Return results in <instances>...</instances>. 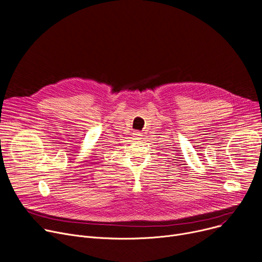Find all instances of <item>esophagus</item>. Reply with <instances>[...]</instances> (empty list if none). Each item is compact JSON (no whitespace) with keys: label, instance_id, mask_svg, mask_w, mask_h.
I'll list each match as a JSON object with an SVG mask.
<instances>
[{"label":"esophagus","instance_id":"34e87169","mask_svg":"<svg viewBox=\"0 0 262 262\" xmlns=\"http://www.w3.org/2000/svg\"><path fill=\"white\" fill-rule=\"evenodd\" d=\"M132 136H133L134 140H141L143 135H142V133H141L140 131H134V133L132 134Z\"/></svg>","mask_w":262,"mask_h":262}]
</instances>
